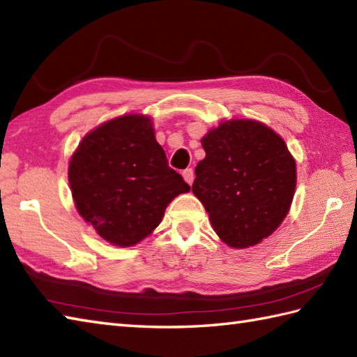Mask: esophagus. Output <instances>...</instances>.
Listing matches in <instances>:
<instances>
[{"mask_svg":"<svg viewBox=\"0 0 357 357\" xmlns=\"http://www.w3.org/2000/svg\"><path fill=\"white\" fill-rule=\"evenodd\" d=\"M183 176H184L185 183H187L188 185L193 184V179H195V172H193V169H185V170L183 172Z\"/></svg>","mask_w":357,"mask_h":357,"instance_id":"34e87169","label":"esophagus"}]
</instances>
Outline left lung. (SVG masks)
<instances>
[{"label":"left lung","mask_w":357,"mask_h":357,"mask_svg":"<svg viewBox=\"0 0 357 357\" xmlns=\"http://www.w3.org/2000/svg\"><path fill=\"white\" fill-rule=\"evenodd\" d=\"M193 195L231 248L259 244L282 224L296 190V161L285 141L255 119L224 121L201 139Z\"/></svg>","instance_id":"left-lung-1"}]
</instances>
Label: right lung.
I'll return each mask as SVG.
<instances>
[{
  "label": "right lung",
  "instance_id": "add662e5",
  "mask_svg": "<svg viewBox=\"0 0 357 357\" xmlns=\"http://www.w3.org/2000/svg\"><path fill=\"white\" fill-rule=\"evenodd\" d=\"M69 183L81 218L118 247L147 238L167 206L190 192L167 164L151 119L139 113L113 118L89 132L70 158Z\"/></svg>",
  "mask_w": 357,
  "mask_h": 357
}]
</instances>
